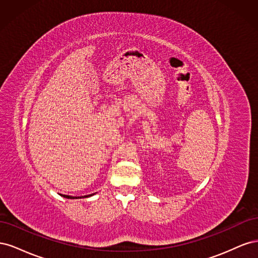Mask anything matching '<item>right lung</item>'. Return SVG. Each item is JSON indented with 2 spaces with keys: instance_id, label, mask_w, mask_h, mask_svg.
<instances>
[{
  "instance_id": "add662e5",
  "label": "right lung",
  "mask_w": 258,
  "mask_h": 258,
  "mask_svg": "<svg viewBox=\"0 0 258 258\" xmlns=\"http://www.w3.org/2000/svg\"><path fill=\"white\" fill-rule=\"evenodd\" d=\"M91 195H95V194H91ZM91 195H88V196H86V197H89V196H91Z\"/></svg>"
}]
</instances>
